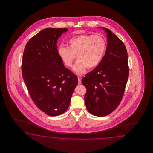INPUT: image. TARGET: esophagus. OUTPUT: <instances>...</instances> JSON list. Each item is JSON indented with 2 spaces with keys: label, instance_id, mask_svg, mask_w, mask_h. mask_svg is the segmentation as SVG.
Listing matches in <instances>:
<instances>
[{
  "label": "esophagus",
  "instance_id": "34e87169",
  "mask_svg": "<svg viewBox=\"0 0 153 153\" xmlns=\"http://www.w3.org/2000/svg\"><path fill=\"white\" fill-rule=\"evenodd\" d=\"M78 79H79V84L80 85L81 84V77H78Z\"/></svg>",
  "mask_w": 153,
  "mask_h": 153
}]
</instances>
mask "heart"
<instances>
[{"label": "heart", "mask_w": 153, "mask_h": 153, "mask_svg": "<svg viewBox=\"0 0 153 153\" xmlns=\"http://www.w3.org/2000/svg\"><path fill=\"white\" fill-rule=\"evenodd\" d=\"M107 49V42L100 35L81 34L69 39L68 47L60 46L57 54L64 65L71 67L77 56L78 60L73 67L77 74H83L87 68L94 69L100 63Z\"/></svg>", "instance_id": "1"}]
</instances>
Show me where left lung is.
<instances>
[{"label": "left lung", "mask_w": 153, "mask_h": 153, "mask_svg": "<svg viewBox=\"0 0 153 153\" xmlns=\"http://www.w3.org/2000/svg\"><path fill=\"white\" fill-rule=\"evenodd\" d=\"M107 46L102 62L82 79L87 91L85 102L94 116L104 117L114 111L122 99L128 78L127 51L123 42L108 28Z\"/></svg>", "instance_id": "left-lung-1"}]
</instances>
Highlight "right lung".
I'll return each mask as SVG.
<instances>
[{
  "label": "right lung",
  "mask_w": 153,
  "mask_h": 153,
  "mask_svg": "<svg viewBox=\"0 0 153 153\" xmlns=\"http://www.w3.org/2000/svg\"><path fill=\"white\" fill-rule=\"evenodd\" d=\"M67 28H47L28 42L23 52V80L33 102L51 116L67 111L74 88L76 75L65 68L57 54L56 43Z\"/></svg>",
  "instance_id": "add662e5"
}]
</instances>
